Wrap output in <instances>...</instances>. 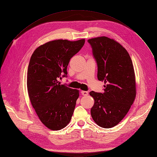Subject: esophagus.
Returning a JSON list of instances; mask_svg holds the SVG:
<instances>
[{"label": "esophagus", "instance_id": "34e87169", "mask_svg": "<svg viewBox=\"0 0 157 157\" xmlns=\"http://www.w3.org/2000/svg\"><path fill=\"white\" fill-rule=\"evenodd\" d=\"M81 94H82L83 95H84V96H86V95L88 94V92H87V91H81Z\"/></svg>", "mask_w": 157, "mask_h": 157}]
</instances>
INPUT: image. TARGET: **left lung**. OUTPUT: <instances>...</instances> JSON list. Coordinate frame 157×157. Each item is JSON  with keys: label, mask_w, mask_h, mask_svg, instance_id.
Returning a JSON list of instances; mask_svg holds the SVG:
<instances>
[{"label": "left lung", "mask_w": 157, "mask_h": 157, "mask_svg": "<svg viewBox=\"0 0 157 157\" xmlns=\"http://www.w3.org/2000/svg\"><path fill=\"white\" fill-rule=\"evenodd\" d=\"M98 64V79L104 81V92L89 94L94 99L91 108L98 126L111 128L123 119L136 97L135 76L128 51L117 41L106 36L88 40Z\"/></svg>", "instance_id": "8db88e82"}]
</instances>
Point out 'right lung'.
I'll return each instance as SVG.
<instances>
[{
  "label": "right lung",
  "mask_w": 157,
  "mask_h": 157,
  "mask_svg": "<svg viewBox=\"0 0 157 157\" xmlns=\"http://www.w3.org/2000/svg\"><path fill=\"white\" fill-rule=\"evenodd\" d=\"M85 39L56 40L39 46L33 53L27 73V87L33 107L41 122L52 130L69 123L79 90L61 85L71 58L82 48Z\"/></svg>",
  "instance_id": "1"
}]
</instances>
